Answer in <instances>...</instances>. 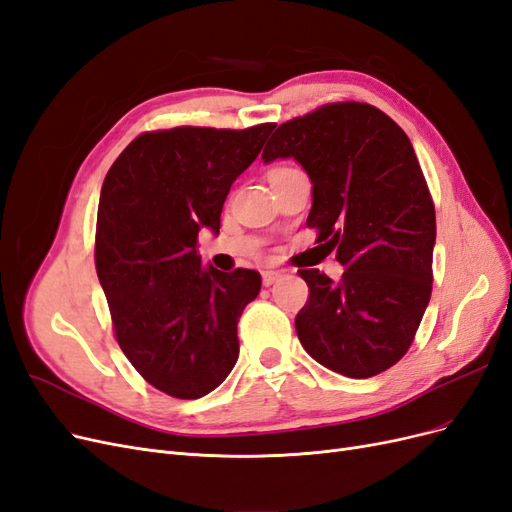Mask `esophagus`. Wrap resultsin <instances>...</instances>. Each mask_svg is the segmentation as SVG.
I'll return each instance as SVG.
<instances>
[{"mask_svg":"<svg viewBox=\"0 0 512 512\" xmlns=\"http://www.w3.org/2000/svg\"><path fill=\"white\" fill-rule=\"evenodd\" d=\"M282 273L280 271H265V273H262V284H265V286H273L275 282H280L282 280Z\"/></svg>","mask_w":512,"mask_h":512,"instance_id":"1","label":"esophagus"}]
</instances>
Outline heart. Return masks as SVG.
<instances>
[{"instance_id":"obj_1","label":"heart","mask_w":512,"mask_h":512,"mask_svg":"<svg viewBox=\"0 0 512 512\" xmlns=\"http://www.w3.org/2000/svg\"><path fill=\"white\" fill-rule=\"evenodd\" d=\"M280 170H286V168H275V170H271V173H280Z\"/></svg>"}]
</instances>
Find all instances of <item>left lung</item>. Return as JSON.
Masks as SVG:
<instances>
[{
  "mask_svg": "<svg viewBox=\"0 0 512 512\" xmlns=\"http://www.w3.org/2000/svg\"><path fill=\"white\" fill-rule=\"evenodd\" d=\"M286 158L312 181L307 226L346 269L337 282L299 271L309 299L297 335L320 365L371 378L408 352L431 297L436 209L421 164L406 132L361 102L282 123L262 160Z\"/></svg>",
  "mask_w": 512,
  "mask_h": 512,
  "instance_id": "8db88e82",
  "label": "left lung"
}]
</instances>
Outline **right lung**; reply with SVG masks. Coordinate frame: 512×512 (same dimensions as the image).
Wrapping results in <instances>:
<instances>
[{
  "label": "right lung",
  "instance_id": "obj_1",
  "mask_svg": "<svg viewBox=\"0 0 512 512\" xmlns=\"http://www.w3.org/2000/svg\"><path fill=\"white\" fill-rule=\"evenodd\" d=\"M275 123L247 130L147 132L121 151L102 183L96 271L128 361L158 391L198 399L239 359L237 322L260 273L205 269L198 232L220 235L230 185Z\"/></svg>",
  "mask_w": 512,
  "mask_h": 512
}]
</instances>
